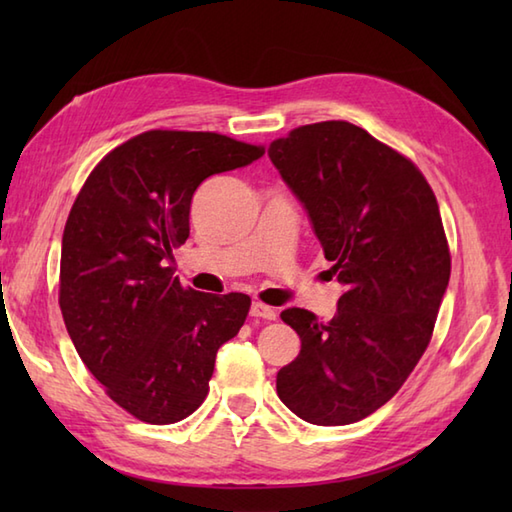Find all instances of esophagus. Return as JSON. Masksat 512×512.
<instances>
[{"mask_svg": "<svg viewBox=\"0 0 512 512\" xmlns=\"http://www.w3.org/2000/svg\"><path fill=\"white\" fill-rule=\"evenodd\" d=\"M250 317L273 321L277 317V310L266 306V303H262V301H253V303H250Z\"/></svg>", "mask_w": 512, "mask_h": 512, "instance_id": "34e87169", "label": "esophagus"}]
</instances>
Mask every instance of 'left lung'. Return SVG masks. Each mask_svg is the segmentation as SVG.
Segmentation results:
<instances>
[{
    "mask_svg": "<svg viewBox=\"0 0 512 512\" xmlns=\"http://www.w3.org/2000/svg\"><path fill=\"white\" fill-rule=\"evenodd\" d=\"M268 156L345 286L328 323L281 312L301 352L277 394L310 424H352L396 394L431 341L451 275L438 200L411 160L345 121L292 129Z\"/></svg>",
    "mask_w": 512,
    "mask_h": 512,
    "instance_id": "obj_1",
    "label": "left lung"
}]
</instances>
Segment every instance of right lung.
I'll use <instances>...</instances> for the list:
<instances>
[{
  "label": "right lung",
  "mask_w": 512,
  "mask_h": 512,
  "mask_svg": "<svg viewBox=\"0 0 512 512\" xmlns=\"http://www.w3.org/2000/svg\"><path fill=\"white\" fill-rule=\"evenodd\" d=\"M264 147L213 132L129 138L94 167L61 242L59 306L81 361L116 405L149 424L198 409L215 354L242 328L250 297L206 295L173 277L195 189Z\"/></svg>",
  "instance_id": "add662e5"
}]
</instances>
